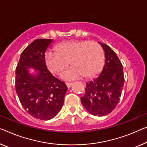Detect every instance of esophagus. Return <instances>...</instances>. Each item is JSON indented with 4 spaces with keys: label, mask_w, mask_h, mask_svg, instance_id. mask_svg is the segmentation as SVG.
Returning a JSON list of instances; mask_svg holds the SVG:
<instances>
[{
    "label": "esophagus",
    "mask_w": 147,
    "mask_h": 147,
    "mask_svg": "<svg viewBox=\"0 0 147 147\" xmlns=\"http://www.w3.org/2000/svg\"><path fill=\"white\" fill-rule=\"evenodd\" d=\"M72 85H73V83H70V82H67L66 83V86H67V88H70Z\"/></svg>",
    "instance_id": "34e87169"
}]
</instances>
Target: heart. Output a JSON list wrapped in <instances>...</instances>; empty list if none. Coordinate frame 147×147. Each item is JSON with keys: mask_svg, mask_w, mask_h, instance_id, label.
Listing matches in <instances>:
<instances>
[{"mask_svg": "<svg viewBox=\"0 0 147 147\" xmlns=\"http://www.w3.org/2000/svg\"><path fill=\"white\" fill-rule=\"evenodd\" d=\"M54 51H48L45 61L48 69L53 73L59 74L69 63L72 66L61 74L65 80H73L82 76L92 78L102 69L104 52L96 41L86 40L69 41L57 45Z\"/></svg>", "mask_w": 147, "mask_h": 147, "instance_id": "b5f03b06", "label": "heart"}]
</instances>
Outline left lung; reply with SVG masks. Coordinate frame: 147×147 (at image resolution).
Returning <instances> with one entry per match:
<instances>
[{
  "label": "left lung",
  "mask_w": 147,
  "mask_h": 147,
  "mask_svg": "<svg viewBox=\"0 0 147 147\" xmlns=\"http://www.w3.org/2000/svg\"><path fill=\"white\" fill-rule=\"evenodd\" d=\"M105 53V63L97 77L86 82L85 94L80 98L90 114L104 116L117 106L124 85L123 65L115 53L105 43L99 42Z\"/></svg>",
  "instance_id": "left-lung-1"
}]
</instances>
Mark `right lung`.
Segmentation results:
<instances>
[{"instance_id": "obj_1", "label": "right lung", "mask_w": 147, "mask_h": 147, "mask_svg": "<svg viewBox=\"0 0 147 147\" xmlns=\"http://www.w3.org/2000/svg\"><path fill=\"white\" fill-rule=\"evenodd\" d=\"M53 42L47 39L34 40L21 53L16 69L20 102L29 114L41 120H49L58 114L67 90L65 82L53 76L46 66L45 51Z\"/></svg>"}]
</instances>
